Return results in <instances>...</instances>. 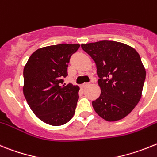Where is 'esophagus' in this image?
Here are the masks:
<instances>
[{"mask_svg":"<svg viewBox=\"0 0 157 157\" xmlns=\"http://www.w3.org/2000/svg\"><path fill=\"white\" fill-rule=\"evenodd\" d=\"M88 85H90L89 83H85V84H81V85H80V87H81L82 88H86V87H88Z\"/></svg>","mask_w":157,"mask_h":157,"instance_id":"1","label":"esophagus"}]
</instances>
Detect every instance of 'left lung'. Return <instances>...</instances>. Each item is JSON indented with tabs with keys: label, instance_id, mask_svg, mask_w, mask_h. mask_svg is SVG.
<instances>
[{
	"label": "left lung",
	"instance_id": "obj_1",
	"mask_svg": "<svg viewBox=\"0 0 157 157\" xmlns=\"http://www.w3.org/2000/svg\"><path fill=\"white\" fill-rule=\"evenodd\" d=\"M96 64L99 97L92 101L95 112L113 122L125 118L141 99L146 72L133 47L103 40L81 45Z\"/></svg>",
	"mask_w": 157,
	"mask_h": 157
}]
</instances>
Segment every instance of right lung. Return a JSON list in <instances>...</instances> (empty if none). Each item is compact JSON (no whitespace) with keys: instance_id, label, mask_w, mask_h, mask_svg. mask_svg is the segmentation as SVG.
<instances>
[{"instance_id":"obj_1","label":"right lung","mask_w":157,"mask_h":157,"mask_svg":"<svg viewBox=\"0 0 157 157\" xmlns=\"http://www.w3.org/2000/svg\"><path fill=\"white\" fill-rule=\"evenodd\" d=\"M79 44L49 46L31 54L24 69V94L31 111L51 126L67 123L75 114L79 87L65 85L71 56Z\"/></svg>"}]
</instances>
